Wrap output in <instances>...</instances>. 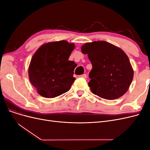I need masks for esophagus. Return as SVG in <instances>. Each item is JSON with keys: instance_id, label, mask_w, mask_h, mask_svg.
<instances>
[{"instance_id": "esophagus-1", "label": "esophagus", "mask_w": 150, "mask_h": 150, "mask_svg": "<svg viewBox=\"0 0 150 150\" xmlns=\"http://www.w3.org/2000/svg\"><path fill=\"white\" fill-rule=\"evenodd\" d=\"M79 77H81V78H86V77H87V76H86V74H83L82 75H80Z\"/></svg>"}]
</instances>
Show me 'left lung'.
Listing matches in <instances>:
<instances>
[{"label": "left lung", "mask_w": 150, "mask_h": 150, "mask_svg": "<svg viewBox=\"0 0 150 150\" xmlns=\"http://www.w3.org/2000/svg\"><path fill=\"white\" fill-rule=\"evenodd\" d=\"M81 52L88 54L93 65L88 83L92 93L109 100L123 96L134 76L126 53L115 45L101 40L84 44Z\"/></svg>", "instance_id": "8db88e82"}]
</instances>
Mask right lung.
<instances>
[{"label":"right lung","instance_id":"1","mask_svg":"<svg viewBox=\"0 0 150 150\" xmlns=\"http://www.w3.org/2000/svg\"><path fill=\"white\" fill-rule=\"evenodd\" d=\"M74 47V43L63 40L45 43L34 53L29 78L40 96L53 98L70 89L76 79L73 74L77 64L68 59Z\"/></svg>","mask_w":150,"mask_h":150}]
</instances>
